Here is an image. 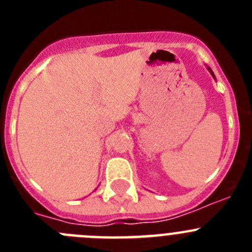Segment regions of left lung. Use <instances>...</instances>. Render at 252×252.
<instances>
[{
	"label": "left lung",
	"mask_w": 252,
	"mask_h": 252,
	"mask_svg": "<svg viewBox=\"0 0 252 252\" xmlns=\"http://www.w3.org/2000/svg\"><path fill=\"white\" fill-rule=\"evenodd\" d=\"M207 69H208V70H209V73H211V74H212V77H213V78H215V79H216V77H215V74H213V72H212V69H211V68H209V66H207Z\"/></svg>",
	"instance_id": "1"
}]
</instances>
